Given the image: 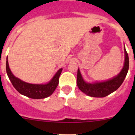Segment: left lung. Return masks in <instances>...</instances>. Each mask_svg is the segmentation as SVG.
Masks as SVG:
<instances>
[{"label": "left lung", "instance_id": "8db88e82", "mask_svg": "<svg viewBox=\"0 0 135 135\" xmlns=\"http://www.w3.org/2000/svg\"><path fill=\"white\" fill-rule=\"evenodd\" d=\"M125 51V63L123 68L118 76L111 80L103 82L89 84L86 83L82 78L80 70H78L77 85L79 89L85 94L93 97H104L113 93L118 89L126 78L129 70V56L126 48Z\"/></svg>", "mask_w": 135, "mask_h": 135}]
</instances>
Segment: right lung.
I'll use <instances>...</instances> for the list:
<instances>
[{"instance_id": "obj_1", "label": "right lung", "mask_w": 135, "mask_h": 135, "mask_svg": "<svg viewBox=\"0 0 135 135\" xmlns=\"http://www.w3.org/2000/svg\"><path fill=\"white\" fill-rule=\"evenodd\" d=\"M62 69H59L51 81L46 84H31L26 83L15 77L9 68L8 62L6 61V73L11 83L15 89L21 95L31 99H44L50 96L59 84V78Z\"/></svg>"}]
</instances>
